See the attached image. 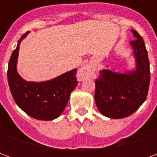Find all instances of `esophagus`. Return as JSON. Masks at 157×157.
Instances as JSON below:
<instances>
[{"instance_id": "1", "label": "esophagus", "mask_w": 157, "mask_h": 157, "mask_svg": "<svg viewBox=\"0 0 157 157\" xmlns=\"http://www.w3.org/2000/svg\"><path fill=\"white\" fill-rule=\"evenodd\" d=\"M94 67L93 64L91 63L86 64L82 67H81L77 72V79L80 81H81L90 77L94 71Z\"/></svg>"}]
</instances>
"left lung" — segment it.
<instances>
[{
    "mask_svg": "<svg viewBox=\"0 0 157 157\" xmlns=\"http://www.w3.org/2000/svg\"><path fill=\"white\" fill-rule=\"evenodd\" d=\"M135 40L129 42L134 67L123 71L104 68L95 81L96 106L104 117L121 119L132 115L145 102L150 83V65L144 39L130 30Z\"/></svg>",
    "mask_w": 157,
    "mask_h": 157,
    "instance_id": "obj_1",
    "label": "left lung"
}]
</instances>
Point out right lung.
Returning <instances> with one entry per match:
<instances>
[{
	"label": "right lung",
	"mask_w": 157,
	"mask_h": 157,
	"mask_svg": "<svg viewBox=\"0 0 157 157\" xmlns=\"http://www.w3.org/2000/svg\"><path fill=\"white\" fill-rule=\"evenodd\" d=\"M29 33L21 36L11 54L7 71L9 86L16 104L28 116L40 121H53L63 112L71 93L78 84L76 69L49 81L36 82L24 80L18 74L17 63L20 44Z\"/></svg>",
	"instance_id": "1"
}]
</instances>
